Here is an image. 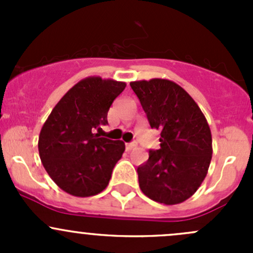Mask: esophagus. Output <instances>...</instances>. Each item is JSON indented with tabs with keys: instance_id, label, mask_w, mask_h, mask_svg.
Listing matches in <instances>:
<instances>
[{
	"instance_id": "esophagus-1",
	"label": "esophagus",
	"mask_w": 253,
	"mask_h": 253,
	"mask_svg": "<svg viewBox=\"0 0 253 253\" xmlns=\"http://www.w3.org/2000/svg\"><path fill=\"white\" fill-rule=\"evenodd\" d=\"M137 147V143L136 142H131V143H127L126 144V149L127 150H132L133 148Z\"/></svg>"
}]
</instances>
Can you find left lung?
<instances>
[{"instance_id": "left-lung-1", "label": "left lung", "mask_w": 253, "mask_h": 253, "mask_svg": "<svg viewBox=\"0 0 253 253\" xmlns=\"http://www.w3.org/2000/svg\"><path fill=\"white\" fill-rule=\"evenodd\" d=\"M152 128L160 132V148L138 167L139 187L150 200L172 206L190 198L208 172L211 133L205 115L175 82L153 78L129 83Z\"/></svg>"}]
</instances>
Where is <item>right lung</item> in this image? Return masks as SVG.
Returning a JSON list of instances; mask_svg holds the SVG:
<instances>
[{"instance_id":"add662e5","label":"right lung","mask_w":253,"mask_h":253,"mask_svg":"<svg viewBox=\"0 0 253 253\" xmlns=\"http://www.w3.org/2000/svg\"><path fill=\"white\" fill-rule=\"evenodd\" d=\"M125 82L88 77L73 85L48 115L40 131L39 155L53 182L76 197H90L109 185L125 143L95 133L108 124L112 101Z\"/></svg>"}]
</instances>
